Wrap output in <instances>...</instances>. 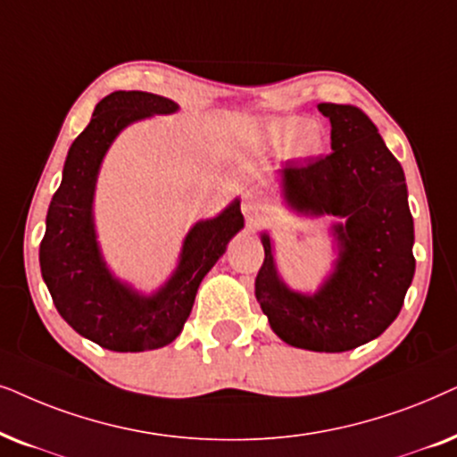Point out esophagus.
Listing matches in <instances>:
<instances>
[{"instance_id":"1","label":"esophagus","mask_w":457,"mask_h":457,"mask_svg":"<svg viewBox=\"0 0 457 457\" xmlns=\"http://www.w3.org/2000/svg\"><path fill=\"white\" fill-rule=\"evenodd\" d=\"M242 212H245V217L248 219V221H257V219L261 217V206L257 200L245 198L242 200Z\"/></svg>"}]
</instances>
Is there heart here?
<instances>
[{
    "mask_svg": "<svg viewBox=\"0 0 457 457\" xmlns=\"http://www.w3.org/2000/svg\"><path fill=\"white\" fill-rule=\"evenodd\" d=\"M261 144L271 150L286 145V154L290 158H312L324 145V131L318 123L288 114L267 120L261 127Z\"/></svg>",
    "mask_w": 457,
    "mask_h": 457,
    "instance_id": "heart-1",
    "label": "heart"
}]
</instances>
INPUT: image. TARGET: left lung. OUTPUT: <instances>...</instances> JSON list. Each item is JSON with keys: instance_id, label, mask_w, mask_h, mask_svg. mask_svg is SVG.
Returning <instances> with one entry per match:
<instances>
[{"instance_id": "obj_1", "label": "left lung", "mask_w": 457, "mask_h": 457, "mask_svg": "<svg viewBox=\"0 0 457 457\" xmlns=\"http://www.w3.org/2000/svg\"><path fill=\"white\" fill-rule=\"evenodd\" d=\"M330 119L332 152L279 169L282 198L307 217L334 215V267L313 295L279 278L273 240L261 232L265 261L254 295L271 330L296 349L343 353L380 337L410 288L413 219L405 175L376 125L357 106L318 104Z\"/></svg>"}]
</instances>
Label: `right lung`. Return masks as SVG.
I'll return each instance as SVG.
<instances>
[{"mask_svg": "<svg viewBox=\"0 0 457 457\" xmlns=\"http://www.w3.org/2000/svg\"><path fill=\"white\" fill-rule=\"evenodd\" d=\"M179 106L148 91H114L97 102L75 142L54 194L39 246L41 276L66 324L96 345L117 353L161 349L184 330L198 286L225 246L245 228L240 198L186 234L179 261L161 288L144 295L108 270L96 234L94 196L108 148L125 127Z\"/></svg>", "mask_w": 457, "mask_h": 457, "instance_id": "obj_1", "label": "right lung"}]
</instances>
